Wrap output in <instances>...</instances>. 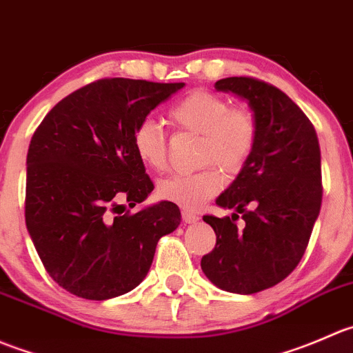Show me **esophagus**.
Masks as SVG:
<instances>
[{
	"mask_svg": "<svg viewBox=\"0 0 353 353\" xmlns=\"http://www.w3.org/2000/svg\"><path fill=\"white\" fill-rule=\"evenodd\" d=\"M181 218H183V221L188 223V225H194V223H197L199 219H201L197 214H194V212L187 211V209H183V211H181Z\"/></svg>",
	"mask_w": 353,
	"mask_h": 353,
	"instance_id": "obj_1",
	"label": "esophagus"
}]
</instances>
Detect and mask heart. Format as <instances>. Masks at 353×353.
<instances>
[{
    "label": "heart",
    "mask_w": 353,
    "mask_h": 353,
    "mask_svg": "<svg viewBox=\"0 0 353 353\" xmlns=\"http://www.w3.org/2000/svg\"><path fill=\"white\" fill-rule=\"evenodd\" d=\"M170 121L180 130L201 135L199 163H216L225 172L242 170L257 142V121L249 110L232 108L221 96L195 90L173 104ZM132 149L142 165L163 170L166 165V137L161 125L154 120H142L132 134ZM223 187V175L216 166L195 173H178L163 178L158 195L185 209H197L214 197Z\"/></svg>",
    "instance_id": "obj_1"
}]
</instances>
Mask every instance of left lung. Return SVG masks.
Instances as JSON below:
<instances>
[{
	"label": "left lung",
	"mask_w": 353,
	"mask_h": 353,
	"mask_svg": "<svg viewBox=\"0 0 353 353\" xmlns=\"http://www.w3.org/2000/svg\"><path fill=\"white\" fill-rule=\"evenodd\" d=\"M216 90L247 101L257 121V142L233 183L216 199L225 218L204 216L216 247L201 268L212 285L240 295L283 281L302 259L319 216L321 149L303 111L274 85L250 77H228ZM243 214L246 226L236 228Z\"/></svg>",
	"instance_id": "1"
}]
</instances>
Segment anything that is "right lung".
Instances as JSON below:
<instances>
[{
    "mask_svg": "<svg viewBox=\"0 0 353 353\" xmlns=\"http://www.w3.org/2000/svg\"><path fill=\"white\" fill-rule=\"evenodd\" d=\"M183 85L97 80L59 101L34 132L26 225L50 276L70 294L106 300L134 290L158 240L180 225V209L168 201L135 214L123 209L154 188L132 149V134Z\"/></svg>",
    "mask_w": 353,
    "mask_h": 353,
    "instance_id": "add662e5",
    "label": "right lung"
}]
</instances>
